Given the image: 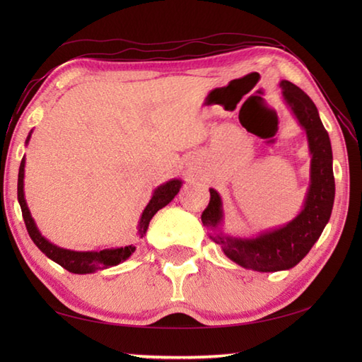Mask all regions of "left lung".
I'll list each match as a JSON object with an SVG mask.
<instances>
[{"label":"left lung","mask_w":362,"mask_h":362,"mask_svg":"<svg viewBox=\"0 0 362 362\" xmlns=\"http://www.w3.org/2000/svg\"><path fill=\"white\" fill-rule=\"evenodd\" d=\"M280 87L284 103L308 138L310 188L302 211L288 224L249 238L222 232L224 209L214 188H210V204L202 213V224L210 230V238L221 245L226 257L241 267L257 272L288 271L298 264L324 232L334 204L333 151L317 107L292 82L281 81Z\"/></svg>","instance_id":"8db88e82"}]
</instances>
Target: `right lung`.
<instances>
[{
  "label": "right lung",
  "mask_w": 362,
  "mask_h": 362,
  "mask_svg": "<svg viewBox=\"0 0 362 362\" xmlns=\"http://www.w3.org/2000/svg\"><path fill=\"white\" fill-rule=\"evenodd\" d=\"M30 135H33V130H30L28 138H26V144L30 140ZM25 165L26 160L23 157L21 163H20V171H18V202L21 206V213H23V219H25V224L28 228V233L30 236V240L34 241V244L40 249L46 257L52 259L54 263H57L66 269L68 272L73 274H93L96 271H103V269L112 267V266H118L122 261H126L132 253L135 252V245L130 244L126 245V247H117V249H104V250H93V252H76V250H68L62 249L59 245L49 243L46 238L40 233V230L37 228V224L34 218L30 216V211L28 209L26 199H25ZM182 180L180 179H171L169 182L163 183V185L157 187L153 189L152 197L149 204L146 205V209L143 210V214L140 218V222H138V235L143 238L148 232L149 222L153 218L160 209H163L179 193L182 188Z\"/></svg>",
  "instance_id": "right-lung-1"
}]
</instances>
